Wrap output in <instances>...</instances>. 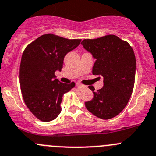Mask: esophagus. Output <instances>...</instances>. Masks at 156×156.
Returning <instances> with one entry per match:
<instances>
[{
  "mask_svg": "<svg viewBox=\"0 0 156 156\" xmlns=\"http://www.w3.org/2000/svg\"><path fill=\"white\" fill-rule=\"evenodd\" d=\"M76 86H77V87H83V85H81V84H80V83H77Z\"/></svg>",
  "mask_w": 156,
  "mask_h": 156,
  "instance_id": "obj_1",
  "label": "esophagus"
}]
</instances>
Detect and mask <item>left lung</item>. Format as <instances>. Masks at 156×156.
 Instances as JSON below:
<instances>
[{"mask_svg": "<svg viewBox=\"0 0 156 156\" xmlns=\"http://www.w3.org/2000/svg\"><path fill=\"white\" fill-rule=\"evenodd\" d=\"M84 48L96 59L93 74L103 78V87L86 102L90 112L101 119H112L127 106L133 92L136 72L134 52L127 41L114 34L84 39Z\"/></svg>", "mask_w": 156, "mask_h": 156, "instance_id": "8db88e82", "label": "left lung"}]
</instances>
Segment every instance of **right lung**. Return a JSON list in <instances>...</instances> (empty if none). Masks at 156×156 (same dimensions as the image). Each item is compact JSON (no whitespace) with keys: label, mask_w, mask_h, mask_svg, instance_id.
<instances>
[{"label":"right lung","mask_w":156,"mask_h":156,"mask_svg":"<svg viewBox=\"0 0 156 156\" xmlns=\"http://www.w3.org/2000/svg\"><path fill=\"white\" fill-rule=\"evenodd\" d=\"M81 41L46 34L25 49L20 63V87L26 106L39 120L47 122L56 119L61 112L62 96L75 87L74 82H60L55 72H60L65 56Z\"/></svg>","instance_id":"obj_1"}]
</instances>
